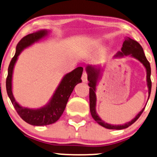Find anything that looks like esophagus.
<instances>
[{"label": "esophagus", "instance_id": "34e87169", "mask_svg": "<svg viewBox=\"0 0 157 157\" xmlns=\"http://www.w3.org/2000/svg\"><path fill=\"white\" fill-rule=\"evenodd\" d=\"M82 79L83 82H87V74H86V72H84V73H83L82 76Z\"/></svg>", "mask_w": 157, "mask_h": 157}]
</instances>
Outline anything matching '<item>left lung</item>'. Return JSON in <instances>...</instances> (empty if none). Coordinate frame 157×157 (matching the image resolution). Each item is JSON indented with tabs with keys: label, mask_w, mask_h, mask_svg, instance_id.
<instances>
[{
	"label": "left lung",
	"mask_w": 157,
	"mask_h": 157,
	"mask_svg": "<svg viewBox=\"0 0 157 157\" xmlns=\"http://www.w3.org/2000/svg\"><path fill=\"white\" fill-rule=\"evenodd\" d=\"M129 56L132 58L135 59L142 63L146 71V82L147 86L148 88V98L150 97L151 91V66L148 61L147 60L146 57L143 51V48L139 43L135 40H132L130 37L126 36L125 38V41L123 42V46L121 48V51H118L117 54L114 56V58H123L124 56ZM105 64L103 66L100 65H87L86 67V72L87 73V80L89 82L88 85L90 86V113H91L92 117L95 120L96 122L101 125V126L104 128H108V129H116V130H121L124 128H128L131 125L133 124L139 118L140 116L143 113V110L145 108H143L139 113L137 114L135 117H134L132 121L129 122L125 123L123 125H113L109 124L104 122L102 119L99 117V115L97 114L96 112V88L97 85L100 82L101 77H102V73L104 71V68Z\"/></svg>",
	"instance_id": "obj_1"
}]
</instances>
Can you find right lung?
Returning a JSON list of instances; mask_svg holds the SVG:
<instances>
[{"mask_svg":"<svg viewBox=\"0 0 157 157\" xmlns=\"http://www.w3.org/2000/svg\"><path fill=\"white\" fill-rule=\"evenodd\" d=\"M49 33V30L42 29L24 36L17 45L15 54L11 60L8 68V75L6 82L8 96L20 117L32 126H47L56 122L64 111L75 86L82 82L81 77L84 69L82 67H78L64 75L51 99L45 106L35 109L29 108L21 106L16 101L12 93V76L18 56L24 49L48 36Z\"/></svg>","mask_w":157,"mask_h":157,"instance_id":"right-lung-1","label":"right lung"}]
</instances>
